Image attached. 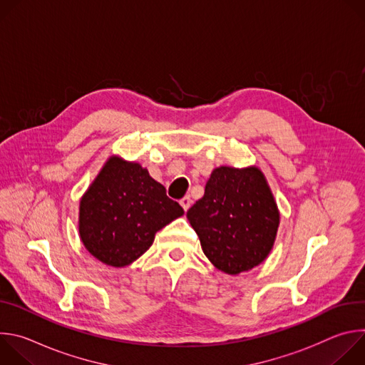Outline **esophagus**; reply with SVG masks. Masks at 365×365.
Returning <instances> with one entry per match:
<instances>
[{
	"label": "esophagus",
	"mask_w": 365,
	"mask_h": 365,
	"mask_svg": "<svg viewBox=\"0 0 365 365\" xmlns=\"http://www.w3.org/2000/svg\"><path fill=\"white\" fill-rule=\"evenodd\" d=\"M180 205H182V207L185 211H187L189 207H190V205H192V199H190V196H185V197H182L180 199Z\"/></svg>",
	"instance_id": "obj_1"
}]
</instances>
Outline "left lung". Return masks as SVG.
I'll return each mask as SVG.
<instances>
[{
  "mask_svg": "<svg viewBox=\"0 0 365 365\" xmlns=\"http://www.w3.org/2000/svg\"><path fill=\"white\" fill-rule=\"evenodd\" d=\"M210 262L227 274L263 263L280 222L277 203L258 168H217L205 195L186 214Z\"/></svg>",
  "mask_w": 365,
  "mask_h": 365,
  "instance_id": "8db88e82",
  "label": "left lung"
}]
</instances>
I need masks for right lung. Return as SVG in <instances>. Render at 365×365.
<instances>
[{"label": "right lung", "instance_id": "obj_1", "mask_svg": "<svg viewBox=\"0 0 365 365\" xmlns=\"http://www.w3.org/2000/svg\"><path fill=\"white\" fill-rule=\"evenodd\" d=\"M183 215L138 163L113 155L103 165L79 205V235L99 262L125 267L143 255L154 235Z\"/></svg>", "mask_w": 365, "mask_h": 365}]
</instances>
